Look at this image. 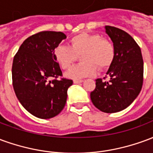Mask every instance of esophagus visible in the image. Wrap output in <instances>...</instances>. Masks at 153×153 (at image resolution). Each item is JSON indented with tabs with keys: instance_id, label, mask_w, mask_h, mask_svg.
Masks as SVG:
<instances>
[{
	"instance_id": "34e87169",
	"label": "esophagus",
	"mask_w": 153,
	"mask_h": 153,
	"mask_svg": "<svg viewBox=\"0 0 153 153\" xmlns=\"http://www.w3.org/2000/svg\"><path fill=\"white\" fill-rule=\"evenodd\" d=\"M83 80L82 79H74V83H75V84H77V83H80L83 82Z\"/></svg>"
}]
</instances>
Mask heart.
Returning <instances> with one entry per match:
<instances>
[{"label":"heart","mask_w":153,"mask_h":153,"mask_svg":"<svg viewBox=\"0 0 153 153\" xmlns=\"http://www.w3.org/2000/svg\"><path fill=\"white\" fill-rule=\"evenodd\" d=\"M80 64L75 65L65 73V77L79 79L96 74L108 69L115 57L113 44L98 33H80L70 39V47L57 46L53 51L55 60L61 69L67 70L79 56Z\"/></svg>","instance_id":"1"}]
</instances>
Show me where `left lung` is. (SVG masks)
Wrapping results in <instances>:
<instances>
[{
  "label": "left lung",
  "instance_id": "1",
  "mask_svg": "<svg viewBox=\"0 0 153 153\" xmlns=\"http://www.w3.org/2000/svg\"><path fill=\"white\" fill-rule=\"evenodd\" d=\"M105 29L112 41L115 57L106 72L109 80L97 79L90 97L101 111L115 113L128 107L140 93L143 60L140 47L128 33L112 26Z\"/></svg>",
  "mask_w": 153,
  "mask_h": 153
}]
</instances>
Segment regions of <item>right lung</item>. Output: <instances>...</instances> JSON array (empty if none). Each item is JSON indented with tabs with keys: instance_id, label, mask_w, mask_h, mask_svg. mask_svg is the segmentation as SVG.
Segmentation results:
<instances>
[{
	"instance_id": "obj_1",
	"label": "right lung",
	"mask_w": 153,
	"mask_h": 153,
	"mask_svg": "<svg viewBox=\"0 0 153 153\" xmlns=\"http://www.w3.org/2000/svg\"><path fill=\"white\" fill-rule=\"evenodd\" d=\"M65 38L62 32H40L27 38L14 57L15 95L22 106L38 118H52L65 106L67 90L73 81L57 79L62 72L53 56L54 49Z\"/></svg>"
}]
</instances>
